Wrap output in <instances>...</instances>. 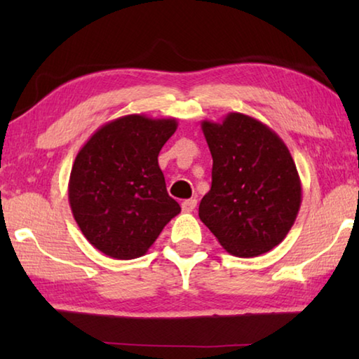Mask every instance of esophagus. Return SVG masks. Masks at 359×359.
Returning a JSON list of instances; mask_svg holds the SVG:
<instances>
[{
	"label": "esophagus",
	"mask_w": 359,
	"mask_h": 359,
	"mask_svg": "<svg viewBox=\"0 0 359 359\" xmlns=\"http://www.w3.org/2000/svg\"><path fill=\"white\" fill-rule=\"evenodd\" d=\"M196 199H185L184 203H182V210L187 212V214H190V212L194 210V208H196Z\"/></svg>",
	"instance_id": "obj_1"
}]
</instances>
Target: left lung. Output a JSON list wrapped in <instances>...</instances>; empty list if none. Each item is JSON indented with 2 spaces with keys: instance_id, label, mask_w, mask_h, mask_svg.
Returning a JSON list of instances; mask_svg holds the SVG:
<instances>
[{
  "instance_id": "1",
  "label": "left lung",
  "mask_w": 359,
  "mask_h": 359,
  "mask_svg": "<svg viewBox=\"0 0 359 359\" xmlns=\"http://www.w3.org/2000/svg\"><path fill=\"white\" fill-rule=\"evenodd\" d=\"M201 130L214 165L199 218L234 257L272 250L287 238L302 201L288 147L263 121L241 112L222 123L204 120Z\"/></svg>"
}]
</instances>
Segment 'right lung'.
Returning <instances> with one entry per match:
<instances>
[{"label":"right lung","instance_id":"add662e5","mask_svg":"<svg viewBox=\"0 0 359 359\" xmlns=\"http://www.w3.org/2000/svg\"><path fill=\"white\" fill-rule=\"evenodd\" d=\"M175 130V118L131 114L107 121L79 150L68 198L96 250L115 259L142 257L180 214L158 166V154Z\"/></svg>","mask_w":359,"mask_h":359}]
</instances>
